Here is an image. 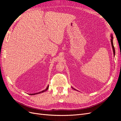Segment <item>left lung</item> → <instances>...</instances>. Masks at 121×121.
<instances>
[{
	"label": "left lung",
	"instance_id": "8db88e82",
	"mask_svg": "<svg viewBox=\"0 0 121 121\" xmlns=\"http://www.w3.org/2000/svg\"><path fill=\"white\" fill-rule=\"evenodd\" d=\"M111 44H112V48L113 49V54H114V56H115V47L113 46V37H112V35L111 34ZM73 89H74V90H76L75 89H74V88L72 87Z\"/></svg>",
	"mask_w": 121,
	"mask_h": 121
}]
</instances>
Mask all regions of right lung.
<instances>
[{"label": "right lung", "mask_w": 121, "mask_h": 121, "mask_svg": "<svg viewBox=\"0 0 121 121\" xmlns=\"http://www.w3.org/2000/svg\"><path fill=\"white\" fill-rule=\"evenodd\" d=\"M48 87H49V86L48 85L47 86V87H46V88L45 89V90H43V91H40V92H38V93H33V94H30V95H35V94H39V93H42V92H45V91H46L47 89H48Z\"/></svg>", "instance_id": "right-lung-1"}]
</instances>
